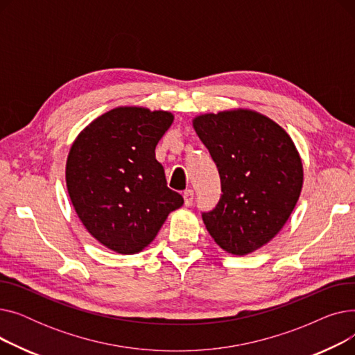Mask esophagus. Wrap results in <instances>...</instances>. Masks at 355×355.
Segmentation results:
<instances>
[{
  "mask_svg": "<svg viewBox=\"0 0 355 355\" xmlns=\"http://www.w3.org/2000/svg\"><path fill=\"white\" fill-rule=\"evenodd\" d=\"M194 200V191L193 190H185L184 191V204L185 206H191Z\"/></svg>",
  "mask_w": 355,
  "mask_h": 355,
  "instance_id": "34e87169",
  "label": "esophagus"
}]
</instances>
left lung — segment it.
<instances>
[{
  "instance_id": "left-lung-1",
  "label": "left lung",
  "mask_w": 355,
  "mask_h": 355,
  "mask_svg": "<svg viewBox=\"0 0 355 355\" xmlns=\"http://www.w3.org/2000/svg\"><path fill=\"white\" fill-rule=\"evenodd\" d=\"M217 165L221 197L202 221L216 243L248 254L281 232L300 198L304 168L293 141L268 116L249 109L194 118Z\"/></svg>"
}]
</instances>
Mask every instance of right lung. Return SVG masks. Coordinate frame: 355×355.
<instances>
[{
	"instance_id": "obj_1",
	"label": "right lung",
	"mask_w": 355,
	"mask_h": 355,
	"mask_svg": "<svg viewBox=\"0 0 355 355\" xmlns=\"http://www.w3.org/2000/svg\"><path fill=\"white\" fill-rule=\"evenodd\" d=\"M174 121L165 110L119 106L73 142L66 184L74 210L101 245L134 254L155 239L184 198L166 187L155 146Z\"/></svg>"
}]
</instances>
